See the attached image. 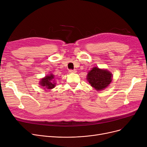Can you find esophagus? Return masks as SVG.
<instances>
[{"label":"esophagus","mask_w":147,"mask_h":147,"mask_svg":"<svg viewBox=\"0 0 147 147\" xmlns=\"http://www.w3.org/2000/svg\"><path fill=\"white\" fill-rule=\"evenodd\" d=\"M76 72H77V71L76 70V69H69V73H75Z\"/></svg>","instance_id":"1"}]
</instances>
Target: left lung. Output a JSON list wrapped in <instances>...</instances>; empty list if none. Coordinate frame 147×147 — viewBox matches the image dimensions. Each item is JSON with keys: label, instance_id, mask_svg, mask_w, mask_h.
<instances>
[{"label": "left lung", "instance_id": "left-lung-1", "mask_svg": "<svg viewBox=\"0 0 147 147\" xmlns=\"http://www.w3.org/2000/svg\"><path fill=\"white\" fill-rule=\"evenodd\" d=\"M87 80L97 90H103L109 85L112 80V74L107 69L94 67L87 76Z\"/></svg>", "mask_w": 147, "mask_h": 147}]
</instances>
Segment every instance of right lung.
<instances>
[{
	"instance_id": "1",
	"label": "right lung",
	"mask_w": 147,
	"mask_h": 147,
	"mask_svg": "<svg viewBox=\"0 0 147 147\" xmlns=\"http://www.w3.org/2000/svg\"><path fill=\"white\" fill-rule=\"evenodd\" d=\"M54 78V76L51 74L50 76H46V78L42 79L40 83V85L43 86L44 88L52 89L55 86V83L52 82V80Z\"/></svg>"
}]
</instances>
